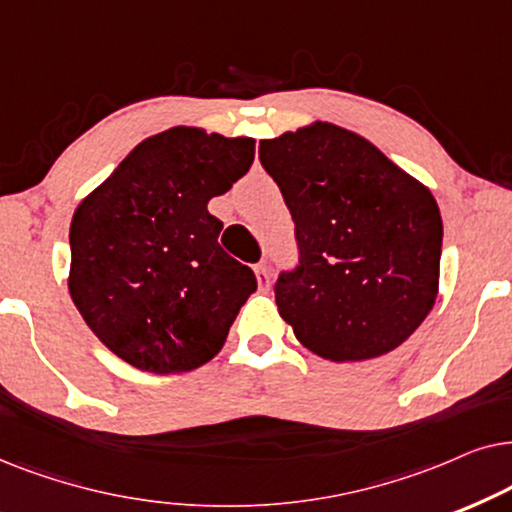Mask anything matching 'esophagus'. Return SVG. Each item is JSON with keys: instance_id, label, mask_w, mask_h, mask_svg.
Masks as SVG:
<instances>
[{"instance_id": "1", "label": "esophagus", "mask_w": 512, "mask_h": 512, "mask_svg": "<svg viewBox=\"0 0 512 512\" xmlns=\"http://www.w3.org/2000/svg\"><path fill=\"white\" fill-rule=\"evenodd\" d=\"M255 276H257V283H260L262 290H269V283H271V274H269V267L267 264H257L255 267Z\"/></svg>"}]
</instances>
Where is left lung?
Segmentation results:
<instances>
[{"label":"left lung","mask_w":512,"mask_h":512,"mask_svg":"<svg viewBox=\"0 0 512 512\" xmlns=\"http://www.w3.org/2000/svg\"><path fill=\"white\" fill-rule=\"evenodd\" d=\"M260 161L299 248L274 288L281 318L332 363L398 349L438 295L442 217L431 189L327 121L262 140Z\"/></svg>","instance_id":"obj_1"}]
</instances>
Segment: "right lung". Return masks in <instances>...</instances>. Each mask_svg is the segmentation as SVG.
<instances>
[{"mask_svg":"<svg viewBox=\"0 0 512 512\" xmlns=\"http://www.w3.org/2000/svg\"><path fill=\"white\" fill-rule=\"evenodd\" d=\"M255 140L175 126L142 140L70 224V295L93 335L142 372L217 356L257 278L222 250L213 196L248 173Z\"/></svg>","mask_w":512,"mask_h":512,"instance_id":"obj_1","label":"right lung"}]
</instances>
